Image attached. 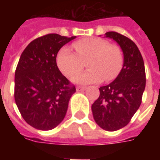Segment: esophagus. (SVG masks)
<instances>
[{"label":"esophagus","mask_w":160,"mask_h":160,"mask_svg":"<svg viewBox=\"0 0 160 160\" xmlns=\"http://www.w3.org/2000/svg\"><path fill=\"white\" fill-rule=\"evenodd\" d=\"M86 90V87H76V91L77 92H81V91Z\"/></svg>","instance_id":"obj_1"}]
</instances>
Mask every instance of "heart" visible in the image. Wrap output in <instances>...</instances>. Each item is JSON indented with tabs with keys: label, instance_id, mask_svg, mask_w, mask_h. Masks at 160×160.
<instances>
[{
	"label": "heart",
	"instance_id": "heart-1",
	"mask_svg": "<svg viewBox=\"0 0 160 160\" xmlns=\"http://www.w3.org/2000/svg\"><path fill=\"white\" fill-rule=\"evenodd\" d=\"M73 52L63 47L56 56V64L66 76L73 77L83 67V60L88 59L89 69L73 79L75 83L90 84L114 80L123 68L122 49L117 44H111L101 38H88L73 42Z\"/></svg>",
	"mask_w": 160,
	"mask_h": 160
}]
</instances>
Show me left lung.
<instances>
[{
  "label": "left lung",
  "instance_id": "1",
  "mask_svg": "<svg viewBox=\"0 0 160 160\" xmlns=\"http://www.w3.org/2000/svg\"><path fill=\"white\" fill-rule=\"evenodd\" d=\"M105 35L120 45L124 64L113 82L99 88V97L92 105V111L99 127L116 131L125 127L140 107L146 87V71L141 52L130 38L116 32Z\"/></svg>",
  "mask_w": 160,
  "mask_h": 160
}]
</instances>
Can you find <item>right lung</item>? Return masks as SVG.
Listing matches in <instances>:
<instances>
[{"instance_id":"obj_1","label":"right lung","mask_w":160,"mask_h":160,"mask_svg":"<svg viewBox=\"0 0 160 160\" xmlns=\"http://www.w3.org/2000/svg\"><path fill=\"white\" fill-rule=\"evenodd\" d=\"M76 37L49 33L30 42L15 70L14 99L27 123L39 130H50L62 122L75 86L60 72L56 56Z\"/></svg>"}]
</instances>
